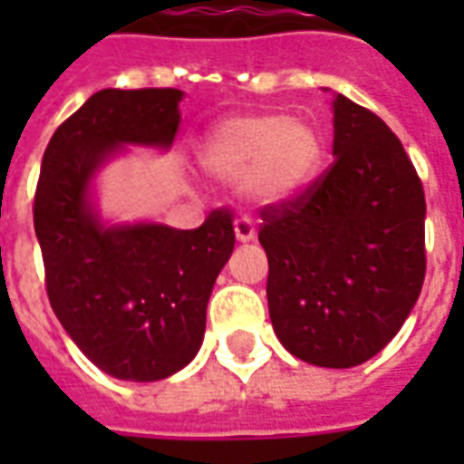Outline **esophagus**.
<instances>
[{"instance_id":"34e87169","label":"esophagus","mask_w":464,"mask_h":464,"mask_svg":"<svg viewBox=\"0 0 464 464\" xmlns=\"http://www.w3.org/2000/svg\"><path fill=\"white\" fill-rule=\"evenodd\" d=\"M233 231H236V241L238 243H251L256 241V228L248 218H238L233 223Z\"/></svg>"}]
</instances>
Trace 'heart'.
<instances>
[{
    "instance_id": "1",
    "label": "heart",
    "mask_w": 464,
    "mask_h": 464,
    "mask_svg": "<svg viewBox=\"0 0 464 464\" xmlns=\"http://www.w3.org/2000/svg\"><path fill=\"white\" fill-rule=\"evenodd\" d=\"M325 143L318 129L278 111L228 116L203 136L198 161L218 181H240L243 198L281 206L298 198L323 169Z\"/></svg>"
}]
</instances>
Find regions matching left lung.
<instances>
[{
    "label": "left lung",
    "instance_id": "obj_1",
    "mask_svg": "<svg viewBox=\"0 0 464 464\" xmlns=\"http://www.w3.org/2000/svg\"><path fill=\"white\" fill-rule=\"evenodd\" d=\"M335 161L305 191L263 208L273 331L295 358L353 368L378 355L425 281V193L385 121L333 99Z\"/></svg>",
    "mask_w": 464,
    "mask_h": 464
}]
</instances>
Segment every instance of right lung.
<instances>
[{
    "label": "right lung",
    "mask_w": 464,
    "mask_h": 464,
    "mask_svg": "<svg viewBox=\"0 0 464 464\" xmlns=\"http://www.w3.org/2000/svg\"><path fill=\"white\" fill-rule=\"evenodd\" d=\"M181 99L179 89H102L56 129L42 159L34 231L52 311L119 380H163L196 358L213 283L236 243L228 208L179 231L106 226L92 201L94 176L123 146L171 149Z\"/></svg>",
    "instance_id": "1"
}]
</instances>
